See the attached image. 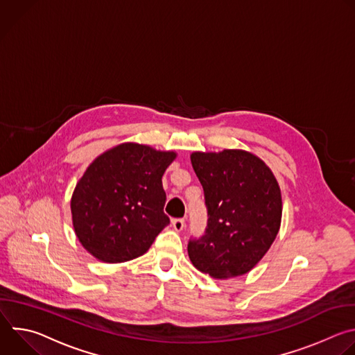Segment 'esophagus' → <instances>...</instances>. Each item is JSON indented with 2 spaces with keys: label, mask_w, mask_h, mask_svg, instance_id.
Returning <instances> with one entry per match:
<instances>
[{
  "label": "esophagus",
  "mask_w": 355,
  "mask_h": 355,
  "mask_svg": "<svg viewBox=\"0 0 355 355\" xmlns=\"http://www.w3.org/2000/svg\"><path fill=\"white\" fill-rule=\"evenodd\" d=\"M171 225H173V227H174L177 232H180V230L184 229L185 220H184L182 218H177V219H173V220H171Z\"/></svg>",
  "instance_id": "obj_1"
}]
</instances>
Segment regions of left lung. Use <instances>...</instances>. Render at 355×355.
Wrapping results in <instances>:
<instances>
[{
	"instance_id": "1",
	"label": "left lung",
	"mask_w": 355,
	"mask_h": 355,
	"mask_svg": "<svg viewBox=\"0 0 355 355\" xmlns=\"http://www.w3.org/2000/svg\"><path fill=\"white\" fill-rule=\"evenodd\" d=\"M204 188L208 222L191 237L188 256L202 272L218 279L243 275L275 240L282 216L278 182L263 160L243 150L191 155Z\"/></svg>"
}]
</instances>
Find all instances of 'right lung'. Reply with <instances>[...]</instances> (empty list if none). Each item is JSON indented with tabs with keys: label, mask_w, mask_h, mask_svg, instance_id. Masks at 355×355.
Instances as JSON below:
<instances>
[{
	"label": "right lung",
	"mask_w": 355,
	"mask_h": 355,
	"mask_svg": "<svg viewBox=\"0 0 355 355\" xmlns=\"http://www.w3.org/2000/svg\"><path fill=\"white\" fill-rule=\"evenodd\" d=\"M175 159L137 143L119 144L96 157L71 198L76 234L104 263L143 256L170 225L162 177Z\"/></svg>",
	"instance_id": "obj_1"
}]
</instances>
